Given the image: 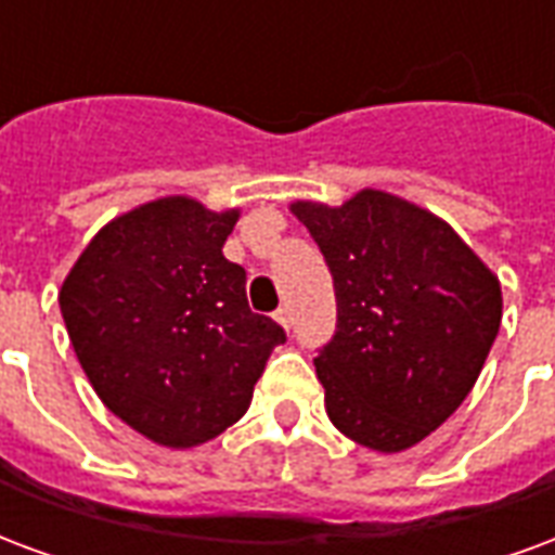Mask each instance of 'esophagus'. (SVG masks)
<instances>
[{
  "label": "esophagus",
  "instance_id": "esophagus-1",
  "mask_svg": "<svg viewBox=\"0 0 555 555\" xmlns=\"http://www.w3.org/2000/svg\"><path fill=\"white\" fill-rule=\"evenodd\" d=\"M276 320L282 323V326H285V330H291V323H294V309H291L288 302H285V306H279Z\"/></svg>",
  "mask_w": 555,
  "mask_h": 555
}]
</instances>
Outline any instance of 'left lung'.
<instances>
[{"label": "left lung", "instance_id": "1", "mask_svg": "<svg viewBox=\"0 0 555 555\" xmlns=\"http://www.w3.org/2000/svg\"><path fill=\"white\" fill-rule=\"evenodd\" d=\"M335 285L314 359L326 412L356 444L400 453L462 405L500 332V282L435 215L382 191L294 203Z\"/></svg>", "mask_w": 555, "mask_h": 555}]
</instances>
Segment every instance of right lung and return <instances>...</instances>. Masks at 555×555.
Here are the masks:
<instances>
[{"mask_svg":"<svg viewBox=\"0 0 555 555\" xmlns=\"http://www.w3.org/2000/svg\"><path fill=\"white\" fill-rule=\"evenodd\" d=\"M237 211L188 196L111 220L61 285L73 350L120 421L164 447H196L244 417L285 330L246 302L223 256Z\"/></svg>","mask_w":555,"mask_h":555,"instance_id":"right-lung-1","label":"right lung"}]
</instances>
